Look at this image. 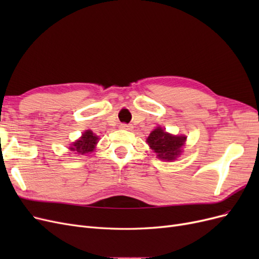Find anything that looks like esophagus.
<instances>
[{"label": "esophagus", "instance_id": "obj_1", "mask_svg": "<svg viewBox=\"0 0 259 259\" xmlns=\"http://www.w3.org/2000/svg\"><path fill=\"white\" fill-rule=\"evenodd\" d=\"M120 128H122V130H126V131H131V130L133 128V125H131V124H126V123H122V124L120 125Z\"/></svg>", "mask_w": 259, "mask_h": 259}]
</instances>
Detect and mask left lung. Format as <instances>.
Segmentation results:
<instances>
[{"mask_svg": "<svg viewBox=\"0 0 259 259\" xmlns=\"http://www.w3.org/2000/svg\"><path fill=\"white\" fill-rule=\"evenodd\" d=\"M186 142L184 136H173L161 127H156L147 138V143L159 159L171 161L182 153V147Z\"/></svg>", "mask_w": 259, "mask_h": 259, "instance_id": "obj_1", "label": "left lung"}]
</instances>
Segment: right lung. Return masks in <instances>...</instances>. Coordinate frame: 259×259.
Wrapping results in <instances>:
<instances>
[{
  "mask_svg": "<svg viewBox=\"0 0 259 259\" xmlns=\"http://www.w3.org/2000/svg\"><path fill=\"white\" fill-rule=\"evenodd\" d=\"M97 142L98 137L95 134H93L92 131H86L79 140H76L75 143H73L71 148H70V150L74 151L79 155H83L85 153L92 152L94 149H95Z\"/></svg>",
  "mask_w": 259,
  "mask_h": 259,
  "instance_id": "add662e5",
  "label": "right lung"
}]
</instances>
